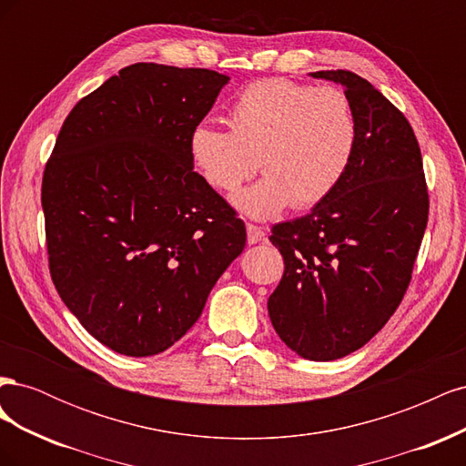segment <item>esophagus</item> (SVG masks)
Instances as JSON below:
<instances>
[{
	"instance_id": "obj_1",
	"label": "esophagus",
	"mask_w": 466,
	"mask_h": 466,
	"mask_svg": "<svg viewBox=\"0 0 466 466\" xmlns=\"http://www.w3.org/2000/svg\"><path fill=\"white\" fill-rule=\"evenodd\" d=\"M264 229L258 228V225H252V223H247V241L248 245H257L260 243L264 238Z\"/></svg>"
}]
</instances>
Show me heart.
<instances>
[{"label": "heart", "mask_w": 466, "mask_h": 466, "mask_svg": "<svg viewBox=\"0 0 466 466\" xmlns=\"http://www.w3.org/2000/svg\"><path fill=\"white\" fill-rule=\"evenodd\" d=\"M225 118L229 132L194 126L188 157L206 185L223 194L260 167L264 177L233 200L255 219L320 204L340 182L356 144L354 112L336 87L258 79L233 98Z\"/></svg>", "instance_id": "heart-1"}]
</instances>
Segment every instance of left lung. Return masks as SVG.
I'll return each instance as SVG.
<instances>
[{"mask_svg":"<svg viewBox=\"0 0 466 466\" xmlns=\"http://www.w3.org/2000/svg\"><path fill=\"white\" fill-rule=\"evenodd\" d=\"M344 87L356 144L336 188L311 214L272 228L286 270L268 299L295 354L332 361L368 344L397 311L428 225V188L412 126L368 79L311 74Z\"/></svg>","mask_w":466,"mask_h":466,"instance_id":"obj_1","label":"left lung"}]
</instances>
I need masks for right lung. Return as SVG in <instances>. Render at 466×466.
Here are the masks:
<instances>
[{
	"label": "right lung",
	"instance_id": "obj_1",
	"mask_svg": "<svg viewBox=\"0 0 466 466\" xmlns=\"http://www.w3.org/2000/svg\"><path fill=\"white\" fill-rule=\"evenodd\" d=\"M229 77L134 64L69 112L42 177L50 274L93 338L147 358L200 319L245 223L188 157Z\"/></svg>",
	"mask_w": 466,
	"mask_h": 466
}]
</instances>
